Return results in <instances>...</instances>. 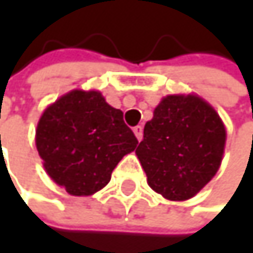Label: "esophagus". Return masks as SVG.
I'll list each match as a JSON object with an SVG mask.
<instances>
[{
  "label": "esophagus",
  "mask_w": 253,
  "mask_h": 253,
  "mask_svg": "<svg viewBox=\"0 0 253 253\" xmlns=\"http://www.w3.org/2000/svg\"><path fill=\"white\" fill-rule=\"evenodd\" d=\"M133 133H135L136 139L141 141V138H142V126H136V127H133Z\"/></svg>",
  "instance_id": "obj_1"
}]
</instances>
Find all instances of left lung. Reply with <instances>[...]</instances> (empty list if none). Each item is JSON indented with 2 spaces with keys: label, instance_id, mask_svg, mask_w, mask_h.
Returning a JSON list of instances; mask_svg holds the SVG:
<instances>
[{
  "label": "left lung",
  "instance_id": "8db88e82",
  "mask_svg": "<svg viewBox=\"0 0 253 253\" xmlns=\"http://www.w3.org/2000/svg\"><path fill=\"white\" fill-rule=\"evenodd\" d=\"M226 130L199 95H167L144 126L136 156L152 190L169 200L194 197L215 176Z\"/></svg>",
  "mask_w": 253,
  "mask_h": 253
}]
</instances>
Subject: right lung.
I'll return each mask as SVG.
<instances>
[{"label":"right lung","instance_id":"right-lung-1","mask_svg":"<svg viewBox=\"0 0 253 253\" xmlns=\"http://www.w3.org/2000/svg\"><path fill=\"white\" fill-rule=\"evenodd\" d=\"M136 144L123 112L98 91L62 95L43 111L36 129L45 171L71 196H91L108 185L117 164Z\"/></svg>","mask_w":253,"mask_h":253}]
</instances>
